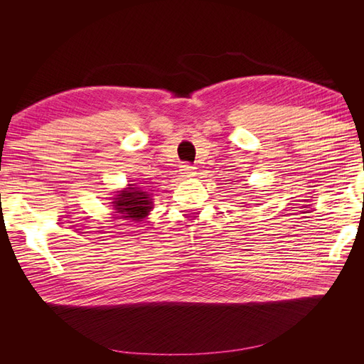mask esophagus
<instances>
[{
  "label": "esophagus",
  "instance_id": "esophagus-1",
  "mask_svg": "<svg viewBox=\"0 0 364 364\" xmlns=\"http://www.w3.org/2000/svg\"><path fill=\"white\" fill-rule=\"evenodd\" d=\"M179 171H181L183 178H191V176L196 174V167H193L191 164H182Z\"/></svg>",
  "mask_w": 364,
  "mask_h": 364
}]
</instances>
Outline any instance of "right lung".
Instances as JSON below:
<instances>
[{
    "label": "right lung",
    "instance_id": "obj_1",
    "mask_svg": "<svg viewBox=\"0 0 364 364\" xmlns=\"http://www.w3.org/2000/svg\"><path fill=\"white\" fill-rule=\"evenodd\" d=\"M115 213L126 222H142L153 208L150 194L139 190L138 186L129 185L123 191H118L114 199Z\"/></svg>",
    "mask_w": 364,
    "mask_h": 364
}]
</instances>
